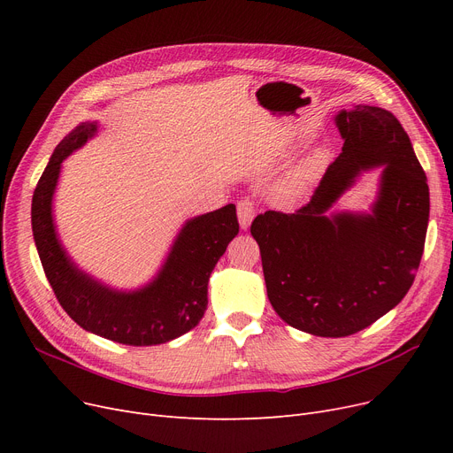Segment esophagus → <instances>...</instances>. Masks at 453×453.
<instances>
[{"label": "esophagus", "instance_id": "1", "mask_svg": "<svg viewBox=\"0 0 453 453\" xmlns=\"http://www.w3.org/2000/svg\"><path fill=\"white\" fill-rule=\"evenodd\" d=\"M255 202H251L250 198H244L239 202V205H236V214H239V224L242 229H248L251 220L255 219Z\"/></svg>", "mask_w": 453, "mask_h": 453}]
</instances>
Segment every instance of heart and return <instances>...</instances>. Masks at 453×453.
I'll use <instances>...</instances> for the list:
<instances>
[{"label": "heart", "mask_w": 453, "mask_h": 453, "mask_svg": "<svg viewBox=\"0 0 453 453\" xmlns=\"http://www.w3.org/2000/svg\"><path fill=\"white\" fill-rule=\"evenodd\" d=\"M328 163V152L325 149L314 150L311 156L304 157L288 178L287 185L282 188V198L284 200H297L301 198L308 188H311L316 180L325 171Z\"/></svg>", "instance_id": "1"}]
</instances>
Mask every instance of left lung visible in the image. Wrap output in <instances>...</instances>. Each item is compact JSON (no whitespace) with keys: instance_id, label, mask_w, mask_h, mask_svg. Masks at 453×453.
Here are the masks:
<instances>
[{"instance_id":"left-lung-1","label":"left lung","mask_w":453,"mask_h":453,"mask_svg":"<svg viewBox=\"0 0 453 453\" xmlns=\"http://www.w3.org/2000/svg\"><path fill=\"white\" fill-rule=\"evenodd\" d=\"M342 154L306 205L266 211L251 224L268 299L290 326L323 338L356 334L408 294L418 270L430 188L398 119L358 104L336 115ZM383 166L373 211H326L364 170Z\"/></svg>"}]
</instances>
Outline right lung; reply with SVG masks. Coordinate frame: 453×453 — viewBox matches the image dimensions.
Listing matches in <instances>:
<instances>
[{"instance_id": "right-lung-1", "label": "right lung", "mask_w": 453, "mask_h": 453, "mask_svg": "<svg viewBox=\"0 0 453 453\" xmlns=\"http://www.w3.org/2000/svg\"><path fill=\"white\" fill-rule=\"evenodd\" d=\"M97 134V123H81L55 149L33 195L31 224L47 280L67 316L106 340L147 347L171 342L195 328L207 311V282L214 265L239 233L236 209L187 220L169 257L147 287L119 292L75 266L62 248L53 222V195L62 161Z\"/></svg>"}]
</instances>
